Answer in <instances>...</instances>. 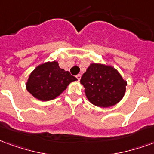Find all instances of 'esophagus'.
<instances>
[{"label":"esophagus","instance_id":"obj_1","mask_svg":"<svg viewBox=\"0 0 154 154\" xmlns=\"http://www.w3.org/2000/svg\"><path fill=\"white\" fill-rule=\"evenodd\" d=\"M76 78H77V79L79 81V80H80V79H81V75H76Z\"/></svg>","mask_w":154,"mask_h":154}]
</instances>
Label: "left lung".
<instances>
[{
    "mask_svg": "<svg viewBox=\"0 0 154 154\" xmlns=\"http://www.w3.org/2000/svg\"><path fill=\"white\" fill-rule=\"evenodd\" d=\"M88 101L100 107L116 105L124 97L127 82L111 66L93 63L80 79Z\"/></svg>",
    "mask_w": 154,
    "mask_h": 154,
    "instance_id": "1",
    "label": "left lung"
}]
</instances>
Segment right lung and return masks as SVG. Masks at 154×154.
Wrapping results in <instances>:
<instances>
[{
  "mask_svg": "<svg viewBox=\"0 0 154 154\" xmlns=\"http://www.w3.org/2000/svg\"><path fill=\"white\" fill-rule=\"evenodd\" d=\"M75 80L77 79L69 71L60 69L57 61H48L32 70L26 83V88L37 99L50 101L58 97Z\"/></svg>",
  "mask_w": 154,
  "mask_h": 154,
  "instance_id": "right-lung-1",
  "label": "right lung"
}]
</instances>
